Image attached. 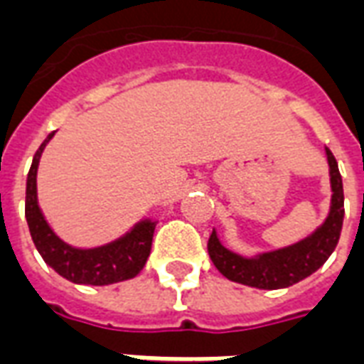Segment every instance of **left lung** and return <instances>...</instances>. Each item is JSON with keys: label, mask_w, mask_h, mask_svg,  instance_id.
<instances>
[{"label": "left lung", "mask_w": 364, "mask_h": 364, "mask_svg": "<svg viewBox=\"0 0 364 364\" xmlns=\"http://www.w3.org/2000/svg\"><path fill=\"white\" fill-rule=\"evenodd\" d=\"M328 160L330 173V210L323 225H318L309 237L284 248L262 252L256 256L246 257L225 248L219 240L218 231L213 229L208 240V254L213 265L225 279L244 287L259 288V290H279L288 288L296 282L304 281L323 267L340 240L343 223V185L338 170L334 154L324 149Z\"/></svg>", "instance_id": "1"}]
</instances>
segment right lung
Returning a JSON list of instances; mask_svg holds the SVG:
<instances>
[{"label":"right lung","mask_w":364,"mask_h":364,"mask_svg":"<svg viewBox=\"0 0 364 364\" xmlns=\"http://www.w3.org/2000/svg\"><path fill=\"white\" fill-rule=\"evenodd\" d=\"M53 135L55 132L49 133L40 149L36 151L26 179L24 215H26L28 229L36 244V250L40 252V256L49 267L55 269L63 279L74 284L107 287V284L129 281L133 277H137L139 271L145 267L149 254H151L152 235L156 227L154 219H141L126 235H122L112 242L95 246V248H76L57 237L47 223V219L43 218L40 204H38L36 177H38L41 152L46 151Z\"/></svg>","instance_id":"obj_1"}]
</instances>
